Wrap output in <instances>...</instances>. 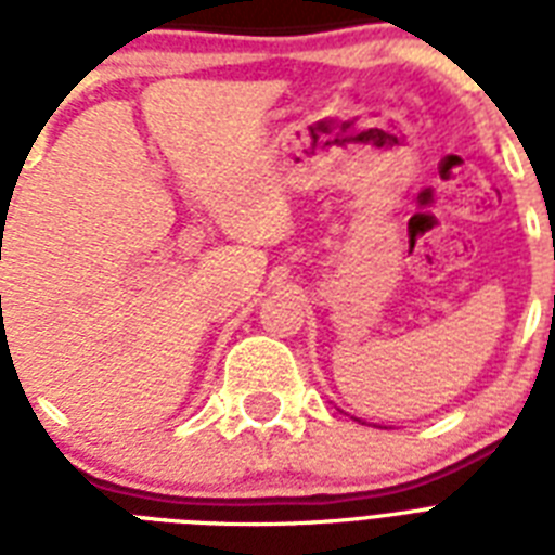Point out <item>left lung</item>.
I'll return each instance as SVG.
<instances>
[{"label": "left lung", "mask_w": 555, "mask_h": 555, "mask_svg": "<svg viewBox=\"0 0 555 555\" xmlns=\"http://www.w3.org/2000/svg\"><path fill=\"white\" fill-rule=\"evenodd\" d=\"M354 421H360V423H369V426H377L379 421H365V417H354Z\"/></svg>", "instance_id": "obj_1"}]
</instances>
